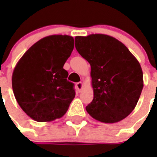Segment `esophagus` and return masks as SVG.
Masks as SVG:
<instances>
[{
    "instance_id": "esophagus-1",
    "label": "esophagus",
    "mask_w": 157,
    "mask_h": 157,
    "mask_svg": "<svg viewBox=\"0 0 157 157\" xmlns=\"http://www.w3.org/2000/svg\"><path fill=\"white\" fill-rule=\"evenodd\" d=\"M82 86H83V84L82 82H79L76 83V87H77V89L78 90V91H81Z\"/></svg>"
}]
</instances>
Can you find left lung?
Here are the masks:
<instances>
[{
	"instance_id": "obj_1",
	"label": "left lung",
	"mask_w": 157,
	"mask_h": 157,
	"mask_svg": "<svg viewBox=\"0 0 157 157\" xmlns=\"http://www.w3.org/2000/svg\"><path fill=\"white\" fill-rule=\"evenodd\" d=\"M75 48L91 67L94 99L86 107L94 119L121 121L135 108L143 89V73L124 44L106 34L76 36Z\"/></svg>"
}]
</instances>
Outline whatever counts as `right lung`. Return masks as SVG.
<instances>
[{"label":"right lung","instance_id":"right-lung-1","mask_svg":"<svg viewBox=\"0 0 157 157\" xmlns=\"http://www.w3.org/2000/svg\"><path fill=\"white\" fill-rule=\"evenodd\" d=\"M74 48L69 35H50L32 45L12 73L14 95L23 112L37 122H50L66 113L75 96L63 65Z\"/></svg>","mask_w":157,"mask_h":157}]
</instances>
